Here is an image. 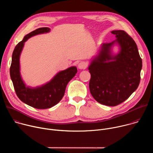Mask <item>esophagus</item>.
Instances as JSON below:
<instances>
[{"label": "esophagus", "instance_id": "34e87169", "mask_svg": "<svg viewBox=\"0 0 153 153\" xmlns=\"http://www.w3.org/2000/svg\"><path fill=\"white\" fill-rule=\"evenodd\" d=\"M87 67V65H86V63L85 62H80L79 64H78V68L80 70H83V69H85Z\"/></svg>", "mask_w": 153, "mask_h": 153}]
</instances>
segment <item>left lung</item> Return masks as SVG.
Masks as SVG:
<instances>
[{
  "mask_svg": "<svg viewBox=\"0 0 153 153\" xmlns=\"http://www.w3.org/2000/svg\"><path fill=\"white\" fill-rule=\"evenodd\" d=\"M111 33L117 39L103 43L88 70L92 96L101 104L113 106L126 100L137 88L142 61L131 37L123 30L113 31ZM114 43L120 46V51L113 56L111 48Z\"/></svg>",
  "mask_w": 153,
  "mask_h": 153,
  "instance_id": "left-lung-1",
  "label": "left lung"
}]
</instances>
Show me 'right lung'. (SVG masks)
I'll list each match as a JSON object with an SVG mask.
<instances>
[{
  "label": "right lung",
  "instance_id": "right-lung-1",
  "mask_svg": "<svg viewBox=\"0 0 153 153\" xmlns=\"http://www.w3.org/2000/svg\"><path fill=\"white\" fill-rule=\"evenodd\" d=\"M50 31L49 28L43 27L27 34L13 51L10 69L11 79L17 97L28 105L37 109L50 108L58 103L63 97L68 83L77 72L76 67H71L58 73L50 82L41 86L35 88L26 86L20 76L19 64L20 55L24 43L33 36Z\"/></svg>",
  "mask_w": 153,
  "mask_h": 153
}]
</instances>
